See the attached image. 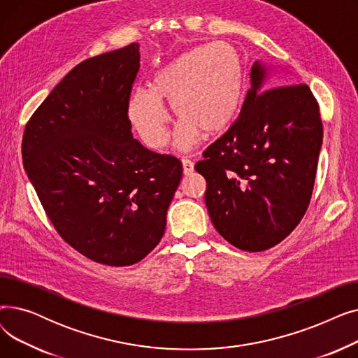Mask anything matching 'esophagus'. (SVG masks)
<instances>
[{
    "label": "esophagus",
    "instance_id": "obj_1",
    "mask_svg": "<svg viewBox=\"0 0 358 358\" xmlns=\"http://www.w3.org/2000/svg\"><path fill=\"white\" fill-rule=\"evenodd\" d=\"M181 164H182V173L185 176H189V174H192L194 171V162L193 161L187 159V158H182Z\"/></svg>",
    "mask_w": 358,
    "mask_h": 358
}]
</instances>
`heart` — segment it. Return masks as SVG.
<instances>
[{"label": "heart", "instance_id": "heart-1", "mask_svg": "<svg viewBox=\"0 0 358 358\" xmlns=\"http://www.w3.org/2000/svg\"><path fill=\"white\" fill-rule=\"evenodd\" d=\"M245 72L241 56L224 42L206 43L180 53L161 68L150 90L130 94L127 116L149 148H161L168 138V113L171 104L180 117L176 145L190 146L201 130L215 135L227 129L242 104Z\"/></svg>", "mask_w": 358, "mask_h": 358}]
</instances>
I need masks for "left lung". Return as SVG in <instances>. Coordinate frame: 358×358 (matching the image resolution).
<instances>
[{
	"mask_svg": "<svg viewBox=\"0 0 358 358\" xmlns=\"http://www.w3.org/2000/svg\"><path fill=\"white\" fill-rule=\"evenodd\" d=\"M270 71L252 64L236 122L194 166L208 182L204 201L213 227L248 252L277 245L302 220L324 135L309 87L267 84Z\"/></svg>",
	"mask_w": 358,
	"mask_h": 358,
	"instance_id": "obj_1",
	"label": "left lung"
}]
</instances>
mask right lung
I'll return each instance as SVG.
<instances>
[{
	"label": "right lung",
	"mask_w": 358,
	"mask_h": 358,
	"mask_svg": "<svg viewBox=\"0 0 358 358\" xmlns=\"http://www.w3.org/2000/svg\"><path fill=\"white\" fill-rule=\"evenodd\" d=\"M139 43L94 56L69 71L34 111L23 165L55 229L104 266H131L162 238L181 181L173 155L131 134L127 103Z\"/></svg>",
	"instance_id": "1"
}]
</instances>
